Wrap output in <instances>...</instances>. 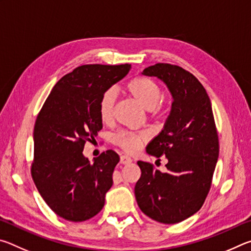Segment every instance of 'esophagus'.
I'll use <instances>...</instances> for the list:
<instances>
[{
    "label": "esophagus",
    "mask_w": 251,
    "mask_h": 251,
    "mask_svg": "<svg viewBox=\"0 0 251 251\" xmlns=\"http://www.w3.org/2000/svg\"><path fill=\"white\" fill-rule=\"evenodd\" d=\"M131 163V158L127 155H123L121 156V164L126 165V164H130Z\"/></svg>",
    "instance_id": "esophagus-1"
}]
</instances>
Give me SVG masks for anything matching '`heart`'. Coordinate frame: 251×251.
Here are the masks:
<instances>
[{
    "mask_svg": "<svg viewBox=\"0 0 251 251\" xmlns=\"http://www.w3.org/2000/svg\"><path fill=\"white\" fill-rule=\"evenodd\" d=\"M126 91L133 99L138 101L144 108L152 113H158L161 90L159 85L147 77H135L126 84ZM116 101L115 88H108L100 97L99 105L100 117L103 122H108L113 116ZM148 139L147 133H122L117 135L116 143L126 151H137Z\"/></svg>",
    "mask_w": 251,
    "mask_h": 251,
    "instance_id": "heart-1",
    "label": "heart"
}]
</instances>
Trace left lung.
I'll return each instance as SVG.
<instances>
[{"instance_id": "obj_1", "label": "left lung", "mask_w": 251, "mask_h": 251, "mask_svg": "<svg viewBox=\"0 0 251 251\" xmlns=\"http://www.w3.org/2000/svg\"><path fill=\"white\" fill-rule=\"evenodd\" d=\"M142 74L166 85L173 103L163 129L146 147L147 154L166 157L167 172L138 160L135 197L150 218L177 224L201 209L210 189L219 155L211 103L201 82L179 66L158 63Z\"/></svg>"}]
</instances>
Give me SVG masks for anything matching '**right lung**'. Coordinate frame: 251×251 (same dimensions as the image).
<instances>
[{
    "label": "right lung",
    "instance_id": "obj_1",
    "mask_svg": "<svg viewBox=\"0 0 251 251\" xmlns=\"http://www.w3.org/2000/svg\"><path fill=\"white\" fill-rule=\"evenodd\" d=\"M130 69V64L77 67L55 84L36 118L32 177L59 217L84 222L104 207L120 156L107 151L91 163L83 154L84 144L103 128L101 95Z\"/></svg>",
    "mask_w": 251,
    "mask_h": 251
}]
</instances>
